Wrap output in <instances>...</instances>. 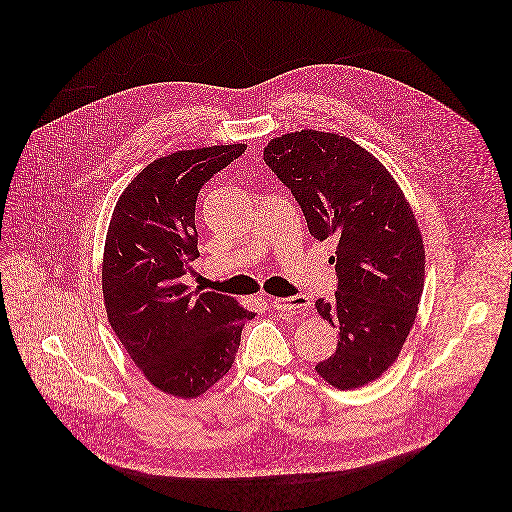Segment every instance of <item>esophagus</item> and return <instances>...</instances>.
Masks as SVG:
<instances>
[{"instance_id":"obj_1","label":"esophagus","mask_w":512,"mask_h":512,"mask_svg":"<svg viewBox=\"0 0 512 512\" xmlns=\"http://www.w3.org/2000/svg\"><path fill=\"white\" fill-rule=\"evenodd\" d=\"M272 307L276 311H282V313H288L293 317H303L305 311L309 309L311 301L307 295H292V297H274L272 301Z\"/></svg>"}]
</instances>
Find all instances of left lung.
<instances>
[{"instance_id": "obj_1", "label": "left lung", "mask_w": 512, "mask_h": 512, "mask_svg": "<svg viewBox=\"0 0 512 512\" xmlns=\"http://www.w3.org/2000/svg\"><path fill=\"white\" fill-rule=\"evenodd\" d=\"M266 165L292 191L313 238L337 240V292L317 299L339 329L337 351L315 366L351 390L398 359L424 292V242L386 167L345 136L301 130L264 147Z\"/></svg>"}]
</instances>
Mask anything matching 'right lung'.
I'll return each mask as SVG.
<instances>
[{
    "label": "right lung",
    "instance_id": "right-lung-1",
    "mask_svg": "<svg viewBox=\"0 0 512 512\" xmlns=\"http://www.w3.org/2000/svg\"><path fill=\"white\" fill-rule=\"evenodd\" d=\"M242 153L244 144H232L151 161L118 199L106 234L108 321L147 380L179 398L201 396L219 382L254 317L230 295L189 293L181 280L199 258V191Z\"/></svg>",
    "mask_w": 512,
    "mask_h": 512
}]
</instances>
